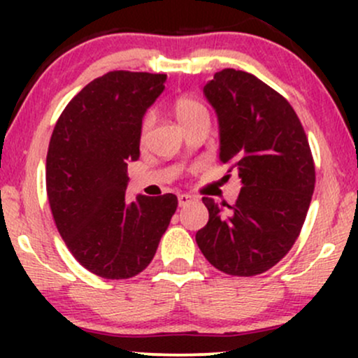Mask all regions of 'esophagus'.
Instances as JSON below:
<instances>
[{"label":"esophagus","instance_id":"34e87169","mask_svg":"<svg viewBox=\"0 0 358 358\" xmlns=\"http://www.w3.org/2000/svg\"><path fill=\"white\" fill-rule=\"evenodd\" d=\"M193 202H195V196L193 195H188V193H182V195H178L180 207H187V205H190Z\"/></svg>","mask_w":358,"mask_h":358}]
</instances>
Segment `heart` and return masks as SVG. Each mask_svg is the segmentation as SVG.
Listing matches in <instances>:
<instances>
[{"label": "heart", "instance_id": "1", "mask_svg": "<svg viewBox=\"0 0 358 358\" xmlns=\"http://www.w3.org/2000/svg\"><path fill=\"white\" fill-rule=\"evenodd\" d=\"M173 110H175L176 119H178L183 126H187L188 122H192L193 119L200 116H208V110L205 108L203 102H200L199 99H195V97H190V96L178 97L173 104ZM151 124H153V117H151V114H146V116L141 119L139 136L145 138L148 131H150Z\"/></svg>", "mask_w": 358, "mask_h": 358}]
</instances>
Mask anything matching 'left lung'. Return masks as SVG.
I'll return each mask as SVG.
<instances>
[{
	"mask_svg": "<svg viewBox=\"0 0 358 358\" xmlns=\"http://www.w3.org/2000/svg\"><path fill=\"white\" fill-rule=\"evenodd\" d=\"M217 110L222 163L236 168V203L203 196L208 222L195 241L231 276H256L289 252L315 190V162L301 121L281 94L252 73L224 69L203 87Z\"/></svg>",
	"mask_w": 358,
	"mask_h": 358,
	"instance_id": "obj_1",
	"label": "left lung"
}]
</instances>
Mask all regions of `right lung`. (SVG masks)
<instances>
[{
	"label": "right lung",
	"instance_id": "obj_1",
	"mask_svg": "<svg viewBox=\"0 0 358 358\" xmlns=\"http://www.w3.org/2000/svg\"><path fill=\"white\" fill-rule=\"evenodd\" d=\"M165 82V73H104L69 102L53 127L45 180L57 231L79 264L104 279L145 271L178 207L173 193L126 199L141 119Z\"/></svg>",
	"mask_w": 358,
	"mask_h": 358
}]
</instances>
